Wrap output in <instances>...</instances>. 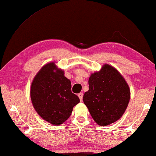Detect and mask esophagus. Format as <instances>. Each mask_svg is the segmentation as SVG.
Returning a JSON list of instances; mask_svg holds the SVG:
<instances>
[{
  "mask_svg": "<svg viewBox=\"0 0 156 156\" xmlns=\"http://www.w3.org/2000/svg\"><path fill=\"white\" fill-rule=\"evenodd\" d=\"M78 96L79 98V99H80V100L82 101L83 100V93H79L78 94Z\"/></svg>",
  "mask_w": 156,
  "mask_h": 156,
  "instance_id": "1",
  "label": "esophagus"
}]
</instances>
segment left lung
<instances>
[{
    "mask_svg": "<svg viewBox=\"0 0 156 156\" xmlns=\"http://www.w3.org/2000/svg\"><path fill=\"white\" fill-rule=\"evenodd\" d=\"M130 97L125 79L115 68L106 64L100 71L91 75L83 102L94 121L100 126H107L122 116Z\"/></svg>",
    "mask_w": 156,
    "mask_h": 156,
    "instance_id": "8db88e82",
    "label": "left lung"
}]
</instances>
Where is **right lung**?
Returning <instances> with one entry per match:
<instances>
[{"mask_svg":"<svg viewBox=\"0 0 156 156\" xmlns=\"http://www.w3.org/2000/svg\"><path fill=\"white\" fill-rule=\"evenodd\" d=\"M30 96L37 113L53 125L67 120L79 98L71 91V81L64 71L49 62L41 69L31 83Z\"/></svg>","mask_w":156,"mask_h":156,"instance_id":"right-lung-1","label":"right lung"}]
</instances>
